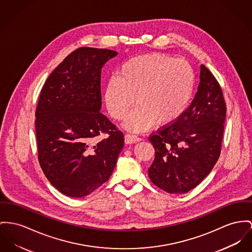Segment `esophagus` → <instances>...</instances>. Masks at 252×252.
<instances>
[{
  "mask_svg": "<svg viewBox=\"0 0 252 252\" xmlns=\"http://www.w3.org/2000/svg\"><path fill=\"white\" fill-rule=\"evenodd\" d=\"M125 143L126 144H131V143H134L137 141H140L141 138L135 134H125Z\"/></svg>",
  "mask_w": 252,
  "mask_h": 252,
  "instance_id": "esophagus-1",
  "label": "esophagus"
}]
</instances>
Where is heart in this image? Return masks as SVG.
Instances as JSON below:
<instances>
[{
  "mask_svg": "<svg viewBox=\"0 0 252 252\" xmlns=\"http://www.w3.org/2000/svg\"><path fill=\"white\" fill-rule=\"evenodd\" d=\"M106 85L104 100L110 116L126 118L124 127L133 132L168 127L183 117L192 100L195 72L185 60L164 53H148L124 62Z\"/></svg>",
  "mask_w": 252,
  "mask_h": 252,
  "instance_id": "obj_1",
  "label": "heart"
}]
</instances>
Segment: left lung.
I'll list each match as a JSON object with an SVG mask.
<instances>
[{"instance_id": "left-lung-1", "label": "left lung", "mask_w": 252, "mask_h": 252, "mask_svg": "<svg viewBox=\"0 0 252 252\" xmlns=\"http://www.w3.org/2000/svg\"><path fill=\"white\" fill-rule=\"evenodd\" d=\"M226 107L220 86L204 65L198 92L183 117L150 134L155 159L152 183L171 194H185L205 179L218 160Z\"/></svg>"}]
</instances>
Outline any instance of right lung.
Listing matches in <instances>:
<instances>
[{
  "mask_svg": "<svg viewBox=\"0 0 252 252\" xmlns=\"http://www.w3.org/2000/svg\"><path fill=\"white\" fill-rule=\"evenodd\" d=\"M118 52L79 48L42 88L35 112L38 159L57 190L72 198L106 183L124 146V134L101 114V68ZM101 133L107 136L100 142Z\"/></svg>",
  "mask_w": 252,
  "mask_h": 252,
  "instance_id": "obj_1",
  "label": "right lung"
}]
</instances>
